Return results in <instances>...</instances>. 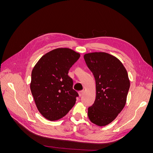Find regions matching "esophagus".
I'll return each mask as SVG.
<instances>
[{
  "instance_id": "obj_1",
  "label": "esophagus",
  "mask_w": 153,
  "mask_h": 153,
  "mask_svg": "<svg viewBox=\"0 0 153 153\" xmlns=\"http://www.w3.org/2000/svg\"><path fill=\"white\" fill-rule=\"evenodd\" d=\"M85 92V91L84 90H82V91H80L78 92V95H79V96H82L83 94H84Z\"/></svg>"
}]
</instances>
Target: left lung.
<instances>
[{"instance_id":"left-lung-1","label":"left lung","mask_w":153,"mask_h":153,"mask_svg":"<svg viewBox=\"0 0 153 153\" xmlns=\"http://www.w3.org/2000/svg\"><path fill=\"white\" fill-rule=\"evenodd\" d=\"M84 58L96 80V100L88 108V117L97 126H106L126 105L130 86L127 71L117 57L107 53H85Z\"/></svg>"}]
</instances>
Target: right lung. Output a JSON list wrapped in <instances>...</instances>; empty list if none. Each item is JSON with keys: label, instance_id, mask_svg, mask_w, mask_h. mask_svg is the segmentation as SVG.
Here are the masks:
<instances>
[{"label": "right lung", "instance_id": "1", "mask_svg": "<svg viewBox=\"0 0 153 153\" xmlns=\"http://www.w3.org/2000/svg\"><path fill=\"white\" fill-rule=\"evenodd\" d=\"M80 56L70 48H56L41 57L32 69L31 93L38 111L49 121L62 118L75 104L78 94L68 74Z\"/></svg>", "mask_w": 153, "mask_h": 153}]
</instances>
